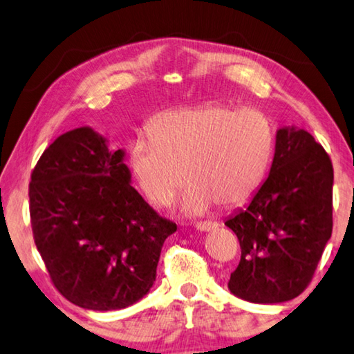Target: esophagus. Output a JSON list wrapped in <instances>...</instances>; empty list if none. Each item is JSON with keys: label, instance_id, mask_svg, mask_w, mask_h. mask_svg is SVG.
<instances>
[{"label": "esophagus", "instance_id": "34e87169", "mask_svg": "<svg viewBox=\"0 0 354 354\" xmlns=\"http://www.w3.org/2000/svg\"><path fill=\"white\" fill-rule=\"evenodd\" d=\"M218 226V223H215V221H200V223H196L195 227L198 231H203V232H209V231H214L215 227Z\"/></svg>", "mask_w": 354, "mask_h": 354}]
</instances>
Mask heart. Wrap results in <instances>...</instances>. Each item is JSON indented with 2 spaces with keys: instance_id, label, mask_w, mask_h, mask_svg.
<instances>
[{
  "instance_id": "heart-1",
  "label": "heart",
  "mask_w": 354,
  "mask_h": 354,
  "mask_svg": "<svg viewBox=\"0 0 354 354\" xmlns=\"http://www.w3.org/2000/svg\"><path fill=\"white\" fill-rule=\"evenodd\" d=\"M149 134L131 143V171L159 207L170 205L185 178L189 187L178 205L185 217L206 214L215 203H247L272 162V124L253 109L206 104L165 112L149 124Z\"/></svg>"
}]
</instances>
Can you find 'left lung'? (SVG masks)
I'll return each instance as SVG.
<instances>
[{
	"label": "left lung",
	"instance_id": "left-lung-1",
	"mask_svg": "<svg viewBox=\"0 0 354 354\" xmlns=\"http://www.w3.org/2000/svg\"><path fill=\"white\" fill-rule=\"evenodd\" d=\"M333 164L306 129L277 131L268 178L225 220L241 243L227 289L250 303L277 304L306 289L333 231Z\"/></svg>",
	"mask_w": 354,
	"mask_h": 354
}]
</instances>
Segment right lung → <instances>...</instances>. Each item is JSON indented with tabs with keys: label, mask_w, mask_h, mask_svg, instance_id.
<instances>
[{
	"label": "right lung",
	"mask_w": 354,
	"mask_h": 354,
	"mask_svg": "<svg viewBox=\"0 0 354 354\" xmlns=\"http://www.w3.org/2000/svg\"><path fill=\"white\" fill-rule=\"evenodd\" d=\"M124 158L81 127L45 149L29 184L34 241L53 283L76 306L100 313L147 295L176 231L131 185Z\"/></svg>",
	"instance_id": "obj_1"
}]
</instances>
